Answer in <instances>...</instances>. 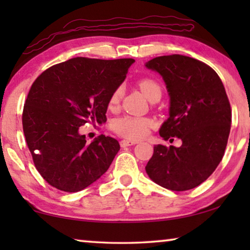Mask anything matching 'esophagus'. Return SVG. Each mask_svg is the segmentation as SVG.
Wrapping results in <instances>:
<instances>
[{
	"mask_svg": "<svg viewBox=\"0 0 250 250\" xmlns=\"http://www.w3.org/2000/svg\"><path fill=\"white\" fill-rule=\"evenodd\" d=\"M135 141H132V140H122L121 142H120V146H122V147H125V146H133V145H135Z\"/></svg>",
	"mask_w": 250,
	"mask_h": 250,
	"instance_id": "1",
	"label": "esophagus"
}]
</instances>
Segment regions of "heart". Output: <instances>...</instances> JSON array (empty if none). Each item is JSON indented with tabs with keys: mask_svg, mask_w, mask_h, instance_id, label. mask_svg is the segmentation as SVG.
Here are the masks:
<instances>
[{
	"mask_svg": "<svg viewBox=\"0 0 250 250\" xmlns=\"http://www.w3.org/2000/svg\"><path fill=\"white\" fill-rule=\"evenodd\" d=\"M139 87L141 91L145 94L147 99H150L152 96L156 94H161L160 84L154 82L153 79L145 78L139 82ZM122 96L121 87H118L117 89L112 92L109 99V108H115L119 104ZM152 125V121L147 118H138V117H130L125 116L119 118L113 122V130L118 134L122 135L126 139L131 140H139V139L145 138L149 133V130Z\"/></svg>",
	"mask_w": 250,
	"mask_h": 250,
	"instance_id": "obj_1",
	"label": "heart"
}]
</instances>
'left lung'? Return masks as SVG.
Returning <instances> with one entry per match:
<instances>
[{"instance_id": "1", "label": "left lung", "mask_w": 250, "mask_h": 250, "mask_svg": "<svg viewBox=\"0 0 250 250\" xmlns=\"http://www.w3.org/2000/svg\"><path fill=\"white\" fill-rule=\"evenodd\" d=\"M145 66L162 77L170 97L160 135L182 140L179 147L155 146L146 174L162 188L188 191L207 180L223 159L231 124L225 88L214 69L183 55L155 57Z\"/></svg>"}]
</instances>
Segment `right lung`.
I'll return each mask as SVG.
<instances>
[{
	"instance_id": "right-lung-1",
	"label": "right lung",
	"mask_w": 250,
	"mask_h": 250,
	"mask_svg": "<svg viewBox=\"0 0 250 250\" xmlns=\"http://www.w3.org/2000/svg\"><path fill=\"white\" fill-rule=\"evenodd\" d=\"M133 62L76 57L52 66L34 82L24 105L23 130L34 164L48 184L79 192L107 172L119 142L101 134L87 143L79 126L107 121L110 96Z\"/></svg>"
}]
</instances>
